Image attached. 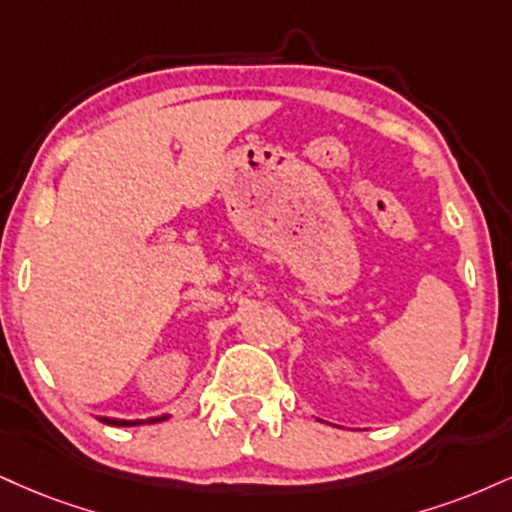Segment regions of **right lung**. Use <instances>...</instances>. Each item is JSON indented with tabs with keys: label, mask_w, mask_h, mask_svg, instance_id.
Segmentation results:
<instances>
[{
	"label": "right lung",
	"mask_w": 512,
	"mask_h": 512,
	"mask_svg": "<svg viewBox=\"0 0 512 512\" xmlns=\"http://www.w3.org/2000/svg\"><path fill=\"white\" fill-rule=\"evenodd\" d=\"M159 420H166V417H157V420H150V422H159ZM104 424H114V427H135V424H145V420H109V417H102Z\"/></svg>",
	"instance_id": "right-lung-1"
}]
</instances>
